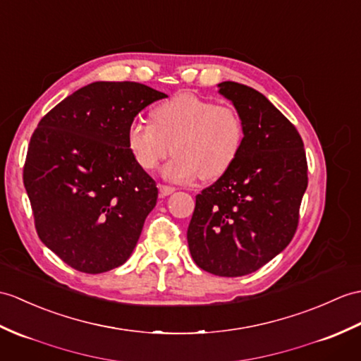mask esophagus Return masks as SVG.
I'll use <instances>...</instances> for the list:
<instances>
[{"label": "esophagus", "mask_w": 361, "mask_h": 361, "mask_svg": "<svg viewBox=\"0 0 361 361\" xmlns=\"http://www.w3.org/2000/svg\"><path fill=\"white\" fill-rule=\"evenodd\" d=\"M158 189H160V195L161 197H167V195H171V194H173V192H175V188L164 186V184H158Z\"/></svg>", "instance_id": "esophagus-1"}]
</instances>
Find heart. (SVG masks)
Masks as SVG:
<instances>
[{"label":"heart","mask_w":361,"mask_h":361,"mask_svg":"<svg viewBox=\"0 0 361 361\" xmlns=\"http://www.w3.org/2000/svg\"><path fill=\"white\" fill-rule=\"evenodd\" d=\"M243 138L235 109L194 94L172 97L154 109L152 123L138 120L128 129V146L141 169L154 171L173 150L163 177L178 183L220 178L235 163Z\"/></svg>","instance_id":"1"}]
</instances>
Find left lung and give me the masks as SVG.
<instances>
[{"instance_id":"8db88e82","label":"left lung","mask_w":361,"mask_h":361,"mask_svg":"<svg viewBox=\"0 0 361 361\" xmlns=\"http://www.w3.org/2000/svg\"><path fill=\"white\" fill-rule=\"evenodd\" d=\"M219 94L240 114L245 138L231 169L197 195L188 245L201 269L241 276L294 237L307 163L294 124L263 94L233 81L220 82Z\"/></svg>"}]
</instances>
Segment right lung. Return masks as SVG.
<instances>
[{"mask_svg": "<svg viewBox=\"0 0 361 361\" xmlns=\"http://www.w3.org/2000/svg\"><path fill=\"white\" fill-rule=\"evenodd\" d=\"M167 95L132 81H95L56 104L33 132L24 188L39 240L73 269L128 262L157 204L155 181L128 146L133 118Z\"/></svg>", "mask_w": 361, "mask_h": 361, "instance_id": "add662e5", "label": "right lung"}]
</instances>
